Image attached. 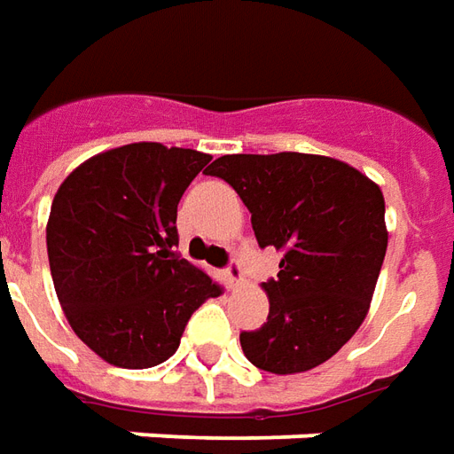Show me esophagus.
I'll return each instance as SVG.
<instances>
[{
	"instance_id": "obj_1",
	"label": "esophagus",
	"mask_w": 454,
	"mask_h": 454,
	"mask_svg": "<svg viewBox=\"0 0 454 454\" xmlns=\"http://www.w3.org/2000/svg\"><path fill=\"white\" fill-rule=\"evenodd\" d=\"M226 280H228V285H231V287H238V285L243 282V268H240V262H236V260H233V262L228 265V268H226Z\"/></svg>"
}]
</instances>
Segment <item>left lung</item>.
Returning <instances> with one entry per match:
<instances>
[{"mask_svg": "<svg viewBox=\"0 0 454 454\" xmlns=\"http://www.w3.org/2000/svg\"><path fill=\"white\" fill-rule=\"evenodd\" d=\"M248 206L260 248L280 250L262 282L270 312L240 334L246 359L278 376L332 359L366 319L388 246L379 184L322 154H223L211 169Z\"/></svg>", "mask_w": 454, "mask_h": 454, "instance_id": "obj_1", "label": "left lung"}]
</instances>
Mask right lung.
Segmentation results:
<instances>
[{
	"label": "right lung",
	"mask_w": 454,
	"mask_h": 454,
	"mask_svg": "<svg viewBox=\"0 0 454 454\" xmlns=\"http://www.w3.org/2000/svg\"><path fill=\"white\" fill-rule=\"evenodd\" d=\"M208 154L132 142L75 167L53 196L46 248L63 315L120 369H150L179 348L189 317L221 287L174 246L176 206Z\"/></svg>",
	"instance_id": "obj_1"
}]
</instances>
